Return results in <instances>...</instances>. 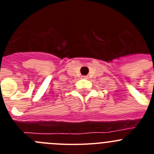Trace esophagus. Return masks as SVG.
<instances>
[{
    "mask_svg": "<svg viewBox=\"0 0 154 154\" xmlns=\"http://www.w3.org/2000/svg\"><path fill=\"white\" fill-rule=\"evenodd\" d=\"M82 79H88V76H82Z\"/></svg>",
    "mask_w": 154,
    "mask_h": 154,
    "instance_id": "1",
    "label": "esophagus"
}]
</instances>
